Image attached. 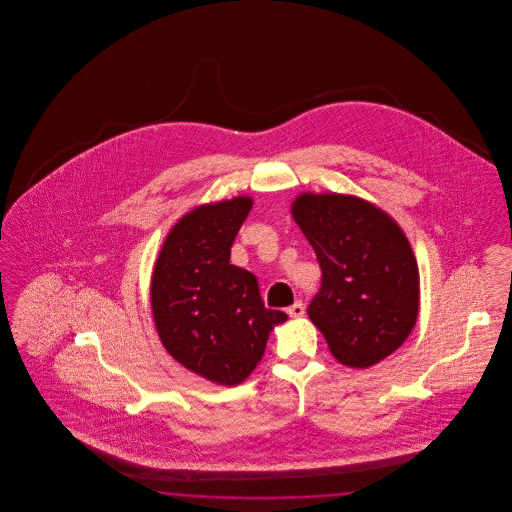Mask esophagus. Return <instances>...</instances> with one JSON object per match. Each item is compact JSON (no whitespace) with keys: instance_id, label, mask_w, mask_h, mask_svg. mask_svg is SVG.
<instances>
[{"instance_id":"34e87169","label":"esophagus","mask_w":512,"mask_h":512,"mask_svg":"<svg viewBox=\"0 0 512 512\" xmlns=\"http://www.w3.org/2000/svg\"><path fill=\"white\" fill-rule=\"evenodd\" d=\"M288 315L293 318L303 317L305 315V305L301 301H295L292 307H288Z\"/></svg>"}]
</instances>
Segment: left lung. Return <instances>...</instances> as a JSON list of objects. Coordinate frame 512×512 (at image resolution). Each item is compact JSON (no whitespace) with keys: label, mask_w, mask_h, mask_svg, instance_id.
I'll return each mask as SVG.
<instances>
[{"label":"left lung","mask_w":512,"mask_h":512,"mask_svg":"<svg viewBox=\"0 0 512 512\" xmlns=\"http://www.w3.org/2000/svg\"><path fill=\"white\" fill-rule=\"evenodd\" d=\"M292 213L322 270L307 313L332 355L353 368L384 361L418 315V267L403 230L351 195H299Z\"/></svg>","instance_id":"obj_1"}]
</instances>
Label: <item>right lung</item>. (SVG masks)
<instances>
[{"mask_svg":"<svg viewBox=\"0 0 512 512\" xmlns=\"http://www.w3.org/2000/svg\"><path fill=\"white\" fill-rule=\"evenodd\" d=\"M249 197L197 207L167 236L151 280L159 338L180 365L234 386L261 361L268 332L288 320L267 309L257 276L230 265Z\"/></svg>","mask_w":512,"mask_h":512,"instance_id":"1","label":"right lung"}]
</instances>
